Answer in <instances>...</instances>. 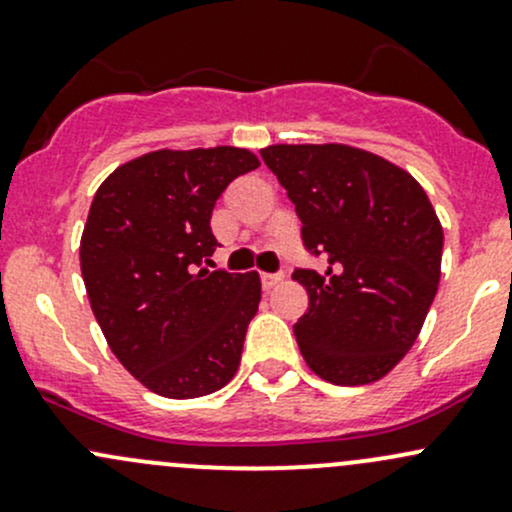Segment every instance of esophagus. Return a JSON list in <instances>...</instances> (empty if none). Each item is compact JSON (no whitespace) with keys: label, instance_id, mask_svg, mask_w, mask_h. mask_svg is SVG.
<instances>
[{"label":"esophagus","instance_id":"obj_1","mask_svg":"<svg viewBox=\"0 0 512 512\" xmlns=\"http://www.w3.org/2000/svg\"><path fill=\"white\" fill-rule=\"evenodd\" d=\"M262 287L265 289H272L275 285H280L282 282V275L280 272H262Z\"/></svg>","mask_w":512,"mask_h":512}]
</instances>
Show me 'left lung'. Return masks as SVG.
I'll use <instances>...</instances> for the list:
<instances>
[{"label":"left lung","instance_id":"8db88e82","mask_svg":"<svg viewBox=\"0 0 512 512\" xmlns=\"http://www.w3.org/2000/svg\"><path fill=\"white\" fill-rule=\"evenodd\" d=\"M322 270L297 267L309 309L299 352L324 381L359 386L389 374L414 347L441 280L443 230L406 170L352 146L262 151Z\"/></svg>","mask_w":512,"mask_h":512}]
</instances>
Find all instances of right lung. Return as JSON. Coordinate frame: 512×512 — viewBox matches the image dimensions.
Here are the masks:
<instances>
[{
	"label": "right lung",
	"instance_id": "1",
	"mask_svg": "<svg viewBox=\"0 0 512 512\" xmlns=\"http://www.w3.org/2000/svg\"><path fill=\"white\" fill-rule=\"evenodd\" d=\"M260 165L245 148L156 151L113 170L81 235V275L111 352L146 389L198 399L240 366L262 285L257 272L205 270L213 208Z\"/></svg>",
	"mask_w": 512,
	"mask_h": 512
}]
</instances>
